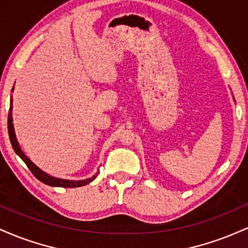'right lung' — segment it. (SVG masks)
I'll use <instances>...</instances> for the list:
<instances>
[{"instance_id":"1","label":"right lung","mask_w":248,"mask_h":248,"mask_svg":"<svg viewBox=\"0 0 248 248\" xmlns=\"http://www.w3.org/2000/svg\"><path fill=\"white\" fill-rule=\"evenodd\" d=\"M13 91H14V87H13V90H11V92H13ZM8 133H9V139H10V142H11V146H13L14 150H15V153L19 156V157L22 158V160H23L24 163L27 164L28 168L30 169V171L33 173V176H35L37 179H39V181L43 182L44 184H46V186H61V187L84 186H86V184L91 183V182H92L93 179H94L96 176H98L99 170H98V172H95V175H93L92 177H88L86 179H80V181L62 179V178L53 177V176L49 175V173L43 171L41 168L37 167L36 164L33 163V162L31 161L30 158L28 157V156L23 153V150H22L21 147H19L18 141H17L15 129H14V124H13V96L10 98V108H9V114H8Z\"/></svg>"}]
</instances>
